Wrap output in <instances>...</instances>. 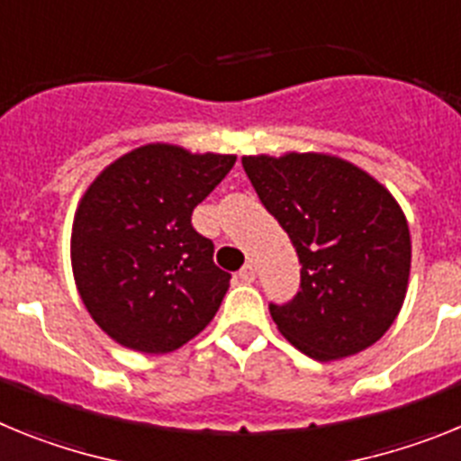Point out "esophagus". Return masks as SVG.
Returning <instances> with one entry per match:
<instances>
[{"instance_id":"obj_1","label":"esophagus","mask_w":461,"mask_h":461,"mask_svg":"<svg viewBox=\"0 0 461 461\" xmlns=\"http://www.w3.org/2000/svg\"><path fill=\"white\" fill-rule=\"evenodd\" d=\"M239 278H241L243 283H253V280H255V267H253V264H250V262L243 264L241 271H239Z\"/></svg>"}]
</instances>
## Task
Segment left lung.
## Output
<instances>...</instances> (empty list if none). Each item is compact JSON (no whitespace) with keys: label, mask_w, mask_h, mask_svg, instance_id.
<instances>
[{"label":"left lung","mask_w":461,"mask_h":461,"mask_svg":"<svg viewBox=\"0 0 461 461\" xmlns=\"http://www.w3.org/2000/svg\"><path fill=\"white\" fill-rule=\"evenodd\" d=\"M241 162L302 264L297 294L269 303L280 334L320 362L374 346L402 311L411 274V234L394 197L331 155Z\"/></svg>","instance_id":"left-lung-1"}]
</instances>
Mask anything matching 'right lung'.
<instances>
[{
	"instance_id": "obj_1",
	"label": "right lung",
	"mask_w": 461,
	"mask_h": 461,
	"mask_svg": "<svg viewBox=\"0 0 461 461\" xmlns=\"http://www.w3.org/2000/svg\"><path fill=\"white\" fill-rule=\"evenodd\" d=\"M234 162L150 143L115 159L83 194L71 231L76 287L120 346L171 352L218 313L231 276L215 267L192 211Z\"/></svg>"
}]
</instances>
